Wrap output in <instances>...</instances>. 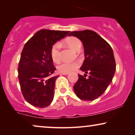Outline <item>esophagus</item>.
Returning <instances> with one entry per match:
<instances>
[{
	"mask_svg": "<svg viewBox=\"0 0 135 135\" xmlns=\"http://www.w3.org/2000/svg\"><path fill=\"white\" fill-rule=\"evenodd\" d=\"M68 74H69L68 73H62L61 74H62V75H68Z\"/></svg>",
	"mask_w": 135,
	"mask_h": 135,
	"instance_id": "34e87169",
	"label": "esophagus"
}]
</instances>
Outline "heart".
Returning <instances> with one entry per match:
<instances>
[{
  "label": "heart",
  "instance_id": "1",
  "mask_svg": "<svg viewBox=\"0 0 135 135\" xmlns=\"http://www.w3.org/2000/svg\"><path fill=\"white\" fill-rule=\"evenodd\" d=\"M66 43L74 51H79L81 47V42L79 38L75 37H69L66 38ZM61 45L59 42L53 44L50 50V55L52 60L55 62H58L61 59L60 50ZM79 66V62L77 61H63L59 64L57 69L61 73H69L76 69Z\"/></svg>",
  "mask_w": 135,
  "mask_h": 135
}]
</instances>
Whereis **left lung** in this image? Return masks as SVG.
Masks as SVG:
<instances>
[{
  "instance_id": "1",
  "label": "left lung",
  "mask_w": 135,
  "mask_h": 135,
  "mask_svg": "<svg viewBox=\"0 0 135 135\" xmlns=\"http://www.w3.org/2000/svg\"><path fill=\"white\" fill-rule=\"evenodd\" d=\"M68 36L76 37L82 41L85 60L80 69L90 74L88 79L79 74L74 90L80 99L93 101L103 95L113 79L116 67L113 50L93 31H73Z\"/></svg>"
}]
</instances>
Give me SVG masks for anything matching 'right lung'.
Listing matches in <instances>:
<instances>
[{
	"mask_svg": "<svg viewBox=\"0 0 135 135\" xmlns=\"http://www.w3.org/2000/svg\"><path fill=\"white\" fill-rule=\"evenodd\" d=\"M69 32L41 29L24 46L18 65V79L24 98L32 106L44 108L52 102L58 75L50 77L56 69L50 50Z\"/></svg>",
	"mask_w": 135,
	"mask_h": 135,
	"instance_id": "1",
	"label": "right lung"
}]
</instances>
